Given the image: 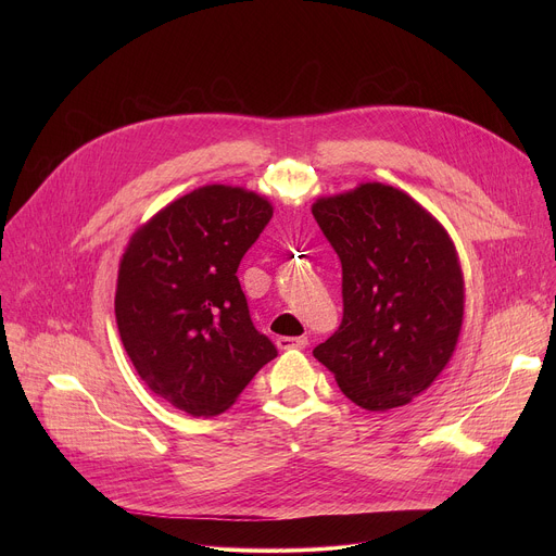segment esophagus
<instances>
[{
  "instance_id": "esophagus-1",
  "label": "esophagus",
  "mask_w": 556,
  "mask_h": 556,
  "mask_svg": "<svg viewBox=\"0 0 556 556\" xmlns=\"http://www.w3.org/2000/svg\"><path fill=\"white\" fill-rule=\"evenodd\" d=\"M277 348L279 350H303V348H307V337H279Z\"/></svg>"
}]
</instances>
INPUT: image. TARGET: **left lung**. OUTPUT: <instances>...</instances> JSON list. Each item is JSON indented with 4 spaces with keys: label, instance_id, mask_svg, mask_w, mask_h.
<instances>
[{
    "label": "left lung",
    "instance_id": "8db88e82",
    "mask_svg": "<svg viewBox=\"0 0 556 556\" xmlns=\"http://www.w3.org/2000/svg\"><path fill=\"white\" fill-rule=\"evenodd\" d=\"M343 266V321L314 358L352 403H412L448 365L464 321V275L446 228L409 193L363 182L312 204Z\"/></svg>",
    "mask_w": 556,
    "mask_h": 556
}]
</instances>
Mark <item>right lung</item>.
<instances>
[{
    "label": "right lung",
    "instance_id": "obj_1",
    "mask_svg": "<svg viewBox=\"0 0 556 556\" xmlns=\"http://www.w3.org/2000/svg\"><path fill=\"white\" fill-rule=\"evenodd\" d=\"M273 217L249 189L200 187L136 228L116 281V324L142 382L189 416L226 412L277 356L237 279Z\"/></svg>",
    "mask_w": 556,
    "mask_h": 556
}]
</instances>
